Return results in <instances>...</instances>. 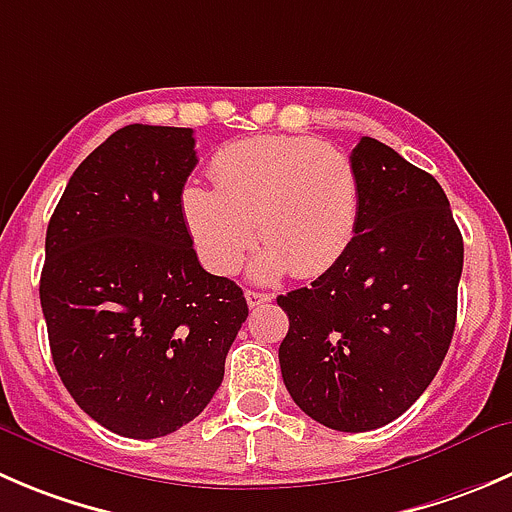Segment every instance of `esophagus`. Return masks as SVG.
I'll list each match as a JSON object with an SVG mask.
<instances>
[{
	"mask_svg": "<svg viewBox=\"0 0 512 512\" xmlns=\"http://www.w3.org/2000/svg\"><path fill=\"white\" fill-rule=\"evenodd\" d=\"M245 297H247V305H250V307L267 305V302L272 300V295H267V292H257V290H247Z\"/></svg>",
	"mask_w": 512,
	"mask_h": 512,
	"instance_id": "esophagus-1",
	"label": "esophagus"
}]
</instances>
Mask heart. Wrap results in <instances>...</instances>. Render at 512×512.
I'll list each match as a JSON object with an SVG mask.
<instances>
[{"instance_id":"obj_1","label":"heart","mask_w":512,"mask_h":512,"mask_svg":"<svg viewBox=\"0 0 512 512\" xmlns=\"http://www.w3.org/2000/svg\"><path fill=\"white\" fill-rule=\"evenodd\" d=\"M212 182L180 195L182 220L200 260L232 275L257 240L255 277L290 270L317 277L352 245L360 222V177L342 150L312 137H252L220 150Z\"/></svg>"}]
</instances>
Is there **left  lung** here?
<instances>
[{
	"label": "left lung",
	"instance_id": "8db88e82",
	"mask_svg": "<svg viewBox=\"0 0 512 512\" xmlns=\"http://www.w3.org/2000/svg\"><path fill=\"white\" fill-rule=\"evenodd\" d=\"M352 245L310 287L277 297L287 393L325 428L365 433L405 413L445 360L458 315L463 235L433 175L362 137Z\"/></svg>",
	"mask_w": 512,
	"mask_h": 512
}]
</instances>
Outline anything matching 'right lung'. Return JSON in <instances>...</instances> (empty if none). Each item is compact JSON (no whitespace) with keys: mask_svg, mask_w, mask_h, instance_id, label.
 Wrapping results in <instances>:
<instances>
[{"mask_svg":"<svg viewBox=\"0 0 512 512\" xmlns=\"http://www.w3.org/2000/svg\"><path fill=\"white\" fill-rule=\"evenodd\" d=\"M195 165L190 127L127 124L74 170L47 227L39 300L54 367L124 438L195 420L247 320L242 290L202 270L182 220Z\"/></svg>","mask_w":512,"mask_h":512,"instance_id":"obj_1","label":"right lung"}]
</instances>
